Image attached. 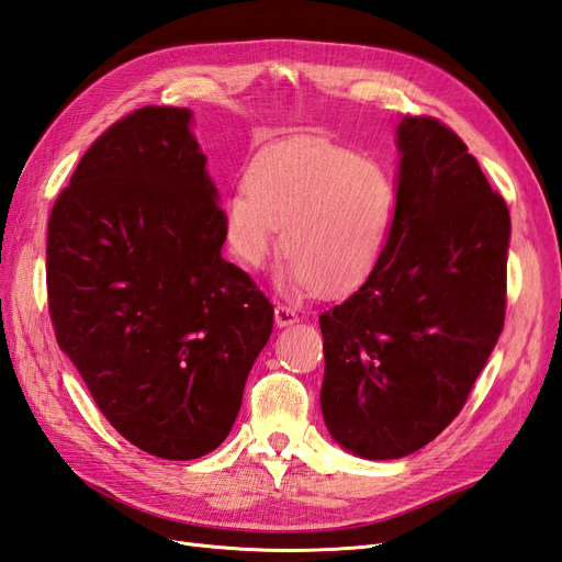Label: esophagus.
I'll list each match as a JSON object with an SVG mask.
<instances>
[{
    "label": "esophagus",
    "mask_w": 562,
    "mask_h": 562,
    "mask_svg": "<svg viewBox=\"0 0 562 562\" xmlns=\"http://www.w3.org/2000/svg\"><path fill=\"white\" fill-rule=\"evenodd\" d=\"M296 321H299V313H296L294 308H290V306H282V304H278V306H276V323H278L280 327L294 325Z\"/></svg>",
    "instance_id": "esophagus-1"
}]
</instances>
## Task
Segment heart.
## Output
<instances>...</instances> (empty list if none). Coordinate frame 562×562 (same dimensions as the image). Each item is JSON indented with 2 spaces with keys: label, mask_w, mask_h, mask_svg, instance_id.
I'll use <instances>...</instances> for the list:
<instances>
[{
  "label": "heart",
  "mask_w": 562,
  "mask_h": 562,
  "mask_svg": "<svg viewBox=\"0 0 562 562\" xmlns=\"http://www.w3.org/2000/svg\"><path fill=\"white\" fill-rule=\"evenodd\" d=\"M398 213V182L375 158L321 137L272 144L223 201V237L241 266L263 268L280 247L294 294H347L378 270Z\"/></svg>",
  "instance_id": "heart-1"
}]
</instances>
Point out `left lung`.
I'll use <instances>...</instances> for the list:
<instances>
[{
  "mask_svg": "<svg viewBox=\"0 0 562 562\" xmlns=\"http://www.w3.org/2000/svg\"><path fill=\"white\" fill-rule=\"evenodd\" d=\"M398 213L378 270L321 313L329 435L370 460L423 449L463 411L506 318L510 213L465 142L396 127Z\"/></svg>",
  "mask_w": 562,
  "mask_h": 562,
  "instance_id": "8db88e82",
  "label": "left lung"
}]
</instances>
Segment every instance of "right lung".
Segmentation results:
<instances>
[{
	"instance_id": "obj_1",
	"label": "right lung",
	"mask_w": 562,
	"mask_h": 562,
	"mask_svg": "<svg viewBox=\"0 0 562 562\" xmlns=\"http://www.w3.org/2000/svg\"><path fill=\"white\" fill-rule=\"evenodd\" d=\"M192 113L144 106L85 151L54 201L47 296L56 341L137 449L221 446L276 311L221 256L223 218Z\"/></svg>"
}]
</instances>
